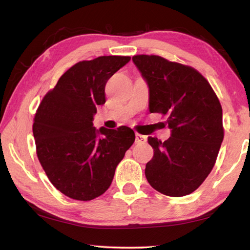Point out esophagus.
Instances as JSON below:
<instances>
[{
    "label": "esophagus",
    "mask_w": 250,
    "mask_h": 250,
    "mask_svg": "<svg viewBox=\"0 0 250 250\" xmlns=\"http://www.w3.org/2000/svg\"><path fill=\"white\" fill-rule=\"evenodd\" d=\"M145 142H146V137H145V135L135 133V143H137V144H144Z\"/></svg>",
    "instance_id": "obj_1"
}]
</instances>
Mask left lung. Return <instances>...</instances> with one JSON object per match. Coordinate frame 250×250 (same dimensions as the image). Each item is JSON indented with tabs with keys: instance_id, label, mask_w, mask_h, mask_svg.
<instances>
[{
	"instance_id": "left-lung-1",
	"label": "left lung",
	"mask_w": 250,
	"mask_h": 250,
	"mask_svg": "<svg viewBox=\"0 0 250 250\" xmlns=\"http://www.w3.org/2000/svg\"><path fill=\"white\" fill-rule=\"evenodd\" d=\"M132 61L147 83L149 112L165 115L170 129L164 142L148 137L154 155L145 177L163 194L187 196L215 164L224 138L221 104L208 82L192 67L145 54Z\"/></svg>"
}]
</instances>
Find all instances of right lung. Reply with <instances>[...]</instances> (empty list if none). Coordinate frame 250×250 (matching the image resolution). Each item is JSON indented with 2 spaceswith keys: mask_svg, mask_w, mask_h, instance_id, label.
<instances>
[{
  "mask_svg": "<svg viewBox=\"0 0 250 250\" xmlns=\"http://www.w3.org/2000/svg\"><path fill=\"white\" fill-rule=\"evenodd\" d=\"M130 59L105 56L76 63L36 112L33 133L38 160L54 187L74 200L102 196L135 140L129 126H93L96 107L106 103L107 81Z\"/></svg>",
  "mask_w": 250,
  "mask_h": 250,
  "instance_id": "add662e5",
  "label": "right lung"
}]
</instances>
